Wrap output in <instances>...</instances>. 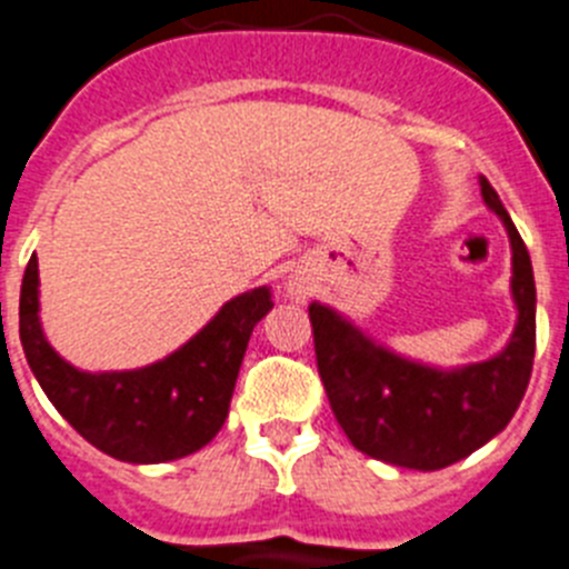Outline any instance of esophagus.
<instances>
[{"label": "esophagus", "instance_id": "1", "mask_svg": "<svg viewBox=\"0 0 569 569\" xmlns=\"http://www.w3.org/2000/svg\"><path fill=\"white\" fill-rule=\"evenodd\" d=\"M290 296H293V299H299V302H302V299H308V293H310V284L305 279H290Z\"/></svg>", "mask_w": 569, "mask_h": 569}]
</instances>
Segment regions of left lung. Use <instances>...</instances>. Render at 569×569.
<instances>
[{
  "instance_id": "1",
  "label": "left lung",
  "mask_w": 569,
  "mask_h": 569,
  "mask_svg": "<svg viewBox=\"0 0 569 569\" xmlns=\"http://www.w3.org/2000/svg\"><path fill=\"white\" fill-rule=\"evenodd\" d=\"M483 201L501 216L512 241L516 333L498 357L435 371L388 353L325 305H310L313 351L333 417L353 446L406 469H443L492 440L521 406L536 357L532 264L501 198L480 178Z\"/></svg>"
}]
</instances>
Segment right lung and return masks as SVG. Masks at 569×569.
Listing matches in <instances>:
<instances>
[{"instance_id":"add662e5","label":"right lung","mask_w":569,"mask_h":569,"mask_svg":"<svg viewBox=\"0 0 569 569\" xmlns=\"http://www.w3.org/2000/svg\"><path fill=\"white\" fill-rule=\"evenodd\" d=\"M37 256L19 290V339L53 409L91 446L126 463H163L207 446L224 426L247 342L270 290L236 296L181 351L138 371L86 373L53 353L40 328Z\"/></svg>"}]
</instances>
